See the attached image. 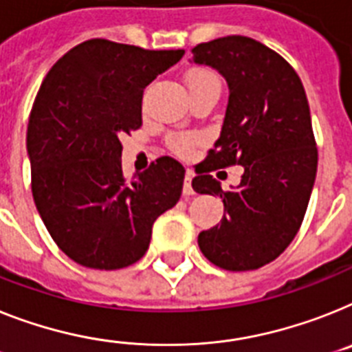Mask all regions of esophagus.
<instances>
[{
    "label": "esophagus",
    "instance_id": "34e87169",
    "mask_svg": "<svg viewBox=\"0 0 352 352\" xmlns=\"http://www.w3.org/2000/svg\"><path fill=\"white\" fill-rule=\"evenodd\" d=\"M191 179H193V171L188 170L184 179V188H182V195H184V197H191V195H195L193 186H191Z\"/></svg>",
    "mask_w": 352,
    "mask_h": 352
}]
</instances>
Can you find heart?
I'll use <instances>...</instances> for the list:
<instances>
[{
	"instance_id": "1",
	"label": "heart",
	"mask_w": 352,
	"mask_h": 352,
	"mask_svg": "<svg viewBox=\"0 0 352 352\" xmlns=\"http://www.w3.org/2000/svg\"><path fill=\"white\" fill-rule=\"evenodd\" d=\"M206 84L220 85V82H218V76L214 75L212 71L195 69V71H191L190 75H188V87H199V85H206ZM195 143H197V140H195V138H191V135H175V138L171 140V148L175 150L177 153L188 155V153L193 150Z\"/></svg>"
}]
</instances>
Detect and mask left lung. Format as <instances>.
Listing matches in <instances>:
<instances>
[{"instance_id": "1", "label": "left lung", "mask_w": 352, "mask_h": 352, "mask_svg": "<svg viewBox=\"0 0 352 352\" xmlns=\"http://www.w3.org/2000/svg\"><path fill=\"white\" fill-rule=\"evenodd\" d=\"M191 52L190 62L217 69L229 87L220 138L191 182L220 197L227 212L200 232L199 247L223 270H256L292 243L311 197L318 155L308 98L294 67L250 37L227 35ZM231 164L244 166L242 182L221 192L208 171Z\"/></svg>"}]
</instances>
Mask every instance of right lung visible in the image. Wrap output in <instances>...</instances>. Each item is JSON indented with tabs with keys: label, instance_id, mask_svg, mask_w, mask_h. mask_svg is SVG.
<instances>
[{
	"label": "right lung",
	"instance_id": "1",
	"mask_svg": "<svg viewBox=\"0 0 352 352\" xmlns=\"http://www.w3.org/2000/svg\"><path fill=\"white\" fill-rule=\"evenodd\" d=\"M182 55L91 39L41 84L26 132L32 193L53 241L82 267L116 270L143 258L153 221L181 199L186 170L171 157L126 182L120 138L141 126L144 87Z\"/></svg>",
	"mask_w": 352,
	"mask_h": 352
}]
</instances>
